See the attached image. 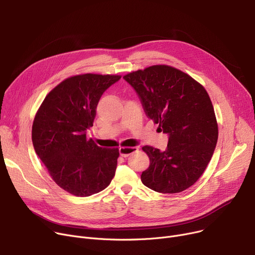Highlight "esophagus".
<instances>
[{"instance_id": "1", "label": "esophagus", "mask_w": 255, "mask_h": 255, "mask_svg": "<svg viewBox=\"0 0 255 255\" xmlns=\"http://www.w3.org/2000/svg\"><path fill=\"white\" fill-rule=\"evenodd\" d=\"M137 151V148H135V146H126V148H120L119 149V152H120V155L122 157H128L129 155H131L132 153H134Z\"/></svg>"}]
</instances>
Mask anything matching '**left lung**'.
Here are the masks:
<instances>
[{
  "mask_svg": "<svg viewBox=\"0 0 255 255\" xmlns=\"http://www.w3.org/2000/svg\"><path fill=\"white\" fill-rule=\"evenodd\" d=\"M134 89L143 111L168 135L165 151L144 145L150 166L144 186L160 193H178L203 175L218 139L214 107L205 88L166 65H155L123 77Z\"/></svg>",
  "mask_w": 255,
  "mask_h": 255,
  "instance_id": "8db88e82",
  "label": "left lung"
}]
</instances>
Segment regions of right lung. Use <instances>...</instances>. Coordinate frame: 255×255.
<instances>
[{"label":"right lung","instance_id":"obj_1","mask_svg":"<svg viewBox=\"0 0 255 255\" xmlns=\"http://www.w3.org/2000/svg\"><path fill=\"white\" fill-rule=\"evenodd\" d=\"M120 75L83 74L51 90L32 127L36 154L62 189L75 196L98 193L115 177L118 149H105L87 138L102 94Z\"/></svg>","mask_w":255,"mask_h":255}]
</instances>
